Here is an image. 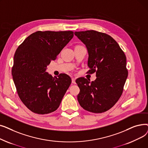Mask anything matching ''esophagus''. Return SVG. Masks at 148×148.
<instances>
[{
    "instance_id": "esophagus-1",
    "label": "esophagus",
    "mask_w": 148,
    "mask_h": 148,
    "mask_svg": "<svg viewBox=\"0 0 148 148\" xmlns=\"http://www.w3.org/2000/svg\"><path fill=\"white\" fill-rule=\"evenodd\" d=\"M72 83L74 84H75V79L74 78V77H73L72 78Z\"/></svg>"
}]
</instances>
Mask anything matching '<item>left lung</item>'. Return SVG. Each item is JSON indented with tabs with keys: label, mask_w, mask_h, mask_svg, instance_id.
Masks as SVG:
<instances>
[{
	"label": "left lung",
	"mask_w": 148,
	"mask_h": 148,
	"mask_svg": "<svg viewBox=\"0 0 148 148\" xmlns=\"http://www.w3.org/2000/svg\"><path fill=\"white\" fill-rule=\"evenodd\" d=\"M86 46L89 74L96 73L93 82L80 77L75 82L80 88L78 101L84 110L94 113L108 110L121 97L128 77L126 56L114 39L94 30L75 32Z\"/></svg>",
	"instance_id": "8db88e82"
}]
</instances>
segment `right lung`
<instances>
[{"label":"right lung","instance_id":"right-lung-1","mask_svg":"<svg viewBox=\"0 0 148 148\" xmlns=\"http://www.w3.org/2000/svg\"><path fill=\"white\" fill-rule=\"evenodd\" d=\"M73 36V31H37L16 50L13 80L21 101L32 112L48 114L59 107L71 79L66 74L53 77L46 72L47 66Z\"/></svg>","mask_w":148,"mask_h":148}]
</instances>
